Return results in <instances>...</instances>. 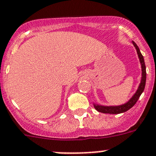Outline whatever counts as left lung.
<instances>
[{"mask_svg": "<svg viewBox=\"0 0 156 156\" xmlns=\"http://www.w3.org/2000/svg\"><path fill=\"white\" fill-rule=\"evenodd\" d=\"M133 45L135 47L136 50H137V54L139 58L140 63L141 65V82L139 84V86L137 88V91L134 94L132 97L129 99L128 102H127L124 104L120 105V106H102V105L95 104L94 103V107L97 111L100 112L102 113H109V114H118V113H124V112L127 111L128 109L135 105L137 101L139 99L140 95L143 92L144 89V86H145V82H146V67L144 64V57H143L142 54H141L139 48L137 46L134 42H132Z\"/></svg>", "mask_w": 156, "mask_h": 156, "instance_id": "obj_1", "label": "left lung"}]
</instances>
